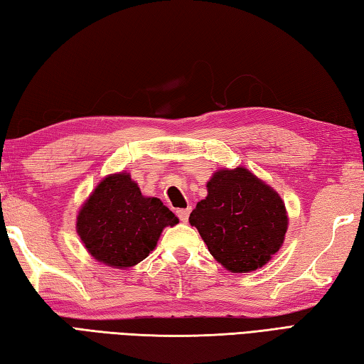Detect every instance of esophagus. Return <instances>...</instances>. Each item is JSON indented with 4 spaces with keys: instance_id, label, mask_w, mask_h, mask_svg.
Masks as SVG:
<instances>
[{
    "instance_id": "esophagus-1",
    "label": "esophagus",
    "mask_w": 364,
    "mask_h": 364,
    "mask_svg": "<svg viewBox=\"0 0 364 364\" xmlns=\"http://www.w3.org/2000/svg\"><path fill=\"white\" fill-rule=\"evenodd\" d=\"M190 212H191V208H185V209H177L176 214L181 218V222H187L190 217Z\"/></svg>"
}]
</instances>
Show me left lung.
<instances>
[{
	"instance_id": "1",
	"label": "left lung",
	"mask_w": 364,
	"mask_h": 364,
	"mask_svg": "<svg viewBox=\"0 0 364 364\" xmlns=\"http://www.w3.org/2000/svg\"><path fill=\"white\" fill-rule=\"evenodd\" d=\"M208 196L190 214L210 255L231 272L264 266L284 244L289 217L282 198L249 169H218Z\"/></svg>"
}]
</instances>
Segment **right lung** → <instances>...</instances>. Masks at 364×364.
<instances>
[{"label": "right lung", "mask_w": 364, "mask_h": 364, "mask_svg": "<svg viewBox=\"0 0 364 364\" xmlns=\"http://www.w3.org/2000/svg\"><path fill=\"white\" fill-rule=\"evenodd\" d=\"M179 223L159 198L141 193L128 173L102 179L77 215V235L88 253L111 267H132L149 257L163 228Z\"/></svg>", "instance_id": "obj_1"}]
</instances>
